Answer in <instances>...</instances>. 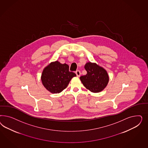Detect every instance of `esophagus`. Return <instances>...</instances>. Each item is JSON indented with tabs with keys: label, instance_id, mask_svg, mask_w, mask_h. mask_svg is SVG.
<instances>
[{
	"label": "esophagus",
	"instance_id": "1",
	"mask_svg": "<svg viewBox=\"0 0 148 148\" xmlns=\"http://www.w3.org/2000/svg\"><path fill=\"white\" fill-rule=\"evenodd\" d=\"M75 73H76V75L77 77H80L81 75V72L80 71H76V72H75Z\"/></svg>",
	"mask_w": 148,
	"mask_h": 148
}]
</instances>
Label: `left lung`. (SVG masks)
Listing matches in <instances>:
<instances>
[{
    "mask_svg": "<svg viewBox=\"0 0 148 148\" xmlns=\"http://www.w3.org/2000/svg\"><path fill=\"white\" fill-rule=\"evenodd\" d=\"M87 74L80 76L84 86L92 92H101L108 85L109 77L108 73L96 63H87L85 66Z\"/></svg>",
    "mask_w": 148,
    "mask_h": 148,
    "instance_id": "left-lung-1",
    "label": "left lung"
}]
</instances>
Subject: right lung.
<instances>
[{
	"instance_id": "right-lung-1",
	"label": "right lung",
	"mask_w": 148,
	"mask_h": 148,
	"mask_svg": "<svg viewBox=\"0 0 148 148\" xmlns=\"http://www.w3.org/2000/svg\"><path fill=\"white\" fill-rule=\"evenodd\" d=\"M75 73L69 71V66L58 61L51 62L42 72L41 80L45 88L52 93H59L65 89Z\"/></svg>"
}]
</instances>
